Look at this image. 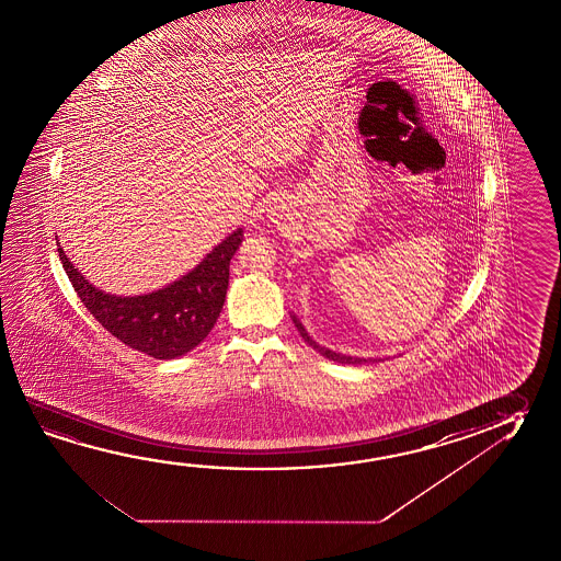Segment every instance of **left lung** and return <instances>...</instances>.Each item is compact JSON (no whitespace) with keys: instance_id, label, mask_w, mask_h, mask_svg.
<instances>
[{"instance_id":"obj_1","label":"left lung","mask_w":561,"mask_h":561,"mask_svg":"<svg viewBox=\"0 0 561 561\" xmlns=\"http://www.w3.org/2000/svg\"><path fill=\"white\" fill-rule=\"evenodd\" d=\"M295 327H297V331H299V334L304 336L305 342L309 344V346H312V348L317 350V352H321L322 356L324 358L332 359V362H339V364H359V362H364V359L359 358H352V356H344V354H336V352H332V350L324 348V346H319L314 340L307 334V331H305L304 324L301 322L297 321V317H294Z\"/></svg>"}]
</instances>
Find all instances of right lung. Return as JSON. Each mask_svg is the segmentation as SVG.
Returning a JSON list of instances; mask_svg holds the SVG:
<instances>
[{"instance_id":"right-lung-1","label":"right lung","mask_w":561,"mask_h":561,"mask_svg":"<svg viewBox=\"0 0 561 561\" xmlns=\"http://www.w3.org/2000/svg\"><path fill=\"white\" fill-rule=\"evenodd\" d=\"M240 242L242 230H234L187 276L138 297L103 294L78 272L65 250L58 249V256L76 294L105 331L150 358L172 359L195 348L219 319L229 287L230 257Z\"/></svg>"}]
</instances>
